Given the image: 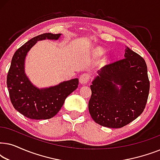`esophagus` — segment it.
Wrapping results in <instances>:
<instances>
[{"mask_svg": "<svg viewBox=\"0 0 160 160\" xmlns=\"http://www.w3.org/2000/svg\"><path fill=\"white\" fill-rule=\"evenodd\" d=\"M90 78V74L89 73H83L82 75L80 76L79 77V82L81 84H85L86 83L88 82V81Z\"/></svg>", "mask_w": 160, "mask_h": 160, "instance_id": "1", "label": "esophagus"}]
</instances>
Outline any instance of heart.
Listing matches in <instances>:
<instances>
[{"label":"heart","instance_id":"heart-1","mask_svg":"<svg viewBox=\"0 0 160 160\" xmlns=\"http://www.w3.org/2000/svg\"><path fill=\"white\" fill-rule=\"evenodd\" d=\"M97 52H98V53H99V54L102 53V51H101V49H97Z\"/></svg>","mask_w":160,"mask_h":160}]
</instances>
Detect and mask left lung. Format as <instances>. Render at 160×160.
Wrapping results in <instances>:
<instances>
[{
	"instance_id": "left-lung-1",
	"label": "left lung",
	"mask_w": 160,
	"mask_h": 160,
	"mask_svg": "<svg viewBox=\"0 0 160 160\" xmlns=\"http://www.w3.org/2000/svg\"><path fill=\"white\" fill-rule=\"evenodd\" d=\"M90 85L89 111L100 125L121 128L143 113L150 83L144 59L127 47L124 58L105 65Z\"/></svg>"
}]
</instances>
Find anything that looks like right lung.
Returning <instances> with one entry per match:
<instances>
[{"mask_svg": "<svg viewBox=\"0 0 160 160\" xmlns=\"http://www.w3.org/2000/svg\"><path fill=\"white\" fill-rule=\"evenodd\" d=\"M60 36L48 32L34 37L19 48L12 58L6 80L10 100L14 108L29 119H48L54 117L66 98L78 87V78H73L49 88L38 89L25 73V58L37 41L58 40Z\"/></svg>", "mask_w": 160, "mask_h": 160, "instance_id": "right-lung-1", "label": "right lung"}]
</instances>
